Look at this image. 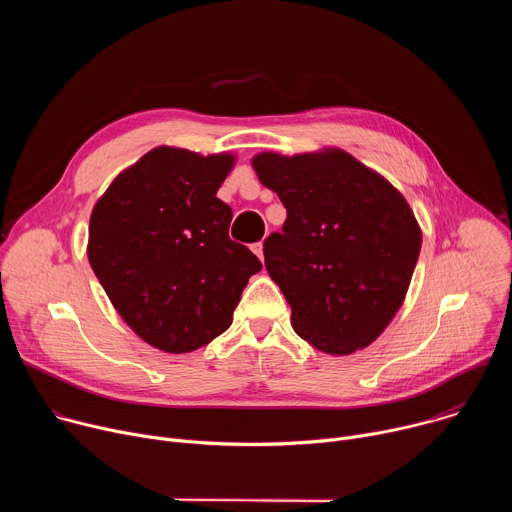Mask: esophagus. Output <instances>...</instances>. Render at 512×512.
Instances as JSON below:
<instances>
[{"mask_svg":"<svg viewBox=\"0 0 512 512\" xmlns=\"http://www.w3.org/2000/svg\"><path fill=\"white\" fill-rule=\"evenodd\" d=\"M251 249H253V253H255V255H257V257H259V259H261V261H263V241H259V243H255V245H253V247H251Z\"/></svg>","mask_w":512,"mask_h":512,"instance_id":"1","label":"esophagus"}]
</instances>
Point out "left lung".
<instances>
[{"mask_svg":"<svg viewBox=\"0 0 512 512\" xmlns=\"http://www.w3.org/2000/svg\"><path fill=\"white\" fill-rule=\"evenodd\" d=\"M253 168L287 210L263 255L296 334L336 356L375 342L405 300L421 249L407 200L342 150L265 152Z\"/></svg>","mask_w":512,"mask_h":512,"instance_id":"8db88e82","label":"left lung"}]
</instances>
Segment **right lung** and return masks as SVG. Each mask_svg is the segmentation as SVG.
Here are the masks:
<instances>
[{"label": "right lung", "mask_w": 512, "mask_h": 512, "mask_svg": "<svg viewBox=\"0 0 512 512\" xmlns=\"http://www.w3.org/2000/svg\"><path fill=\"white\" fill-rule=\"evenodd\" d=\"M231 154L156 148L121 172L93 208L89 263L127 326L182 354L223 334L261 261L229 237L216 198Z\"/></svg>", "instance_id": "right-lung-1"}]
</instances>
